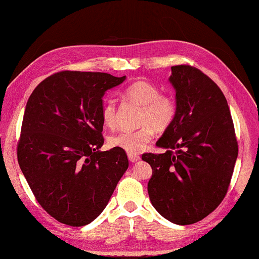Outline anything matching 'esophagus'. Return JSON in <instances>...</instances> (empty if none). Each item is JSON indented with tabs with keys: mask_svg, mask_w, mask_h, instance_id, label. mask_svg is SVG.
<instances>
[{
	"mask_svg": "<svg viewBox=\"0 0 259 259\" xmlns=\"http://www.w3.org/2000/svg\"><path fill=\"white\" fill-rule=\"evenodd\" d=\"M128 158H129V161L133 162V163L140 161V159H141L140 156L136 155V154H131V152H129V154H128Z\"/></svg>",
	"mask_w": 259,
	"mask_h": 259,
	"instance_id": "obj_1",
	"label": "esophagus"
}]
</instances>
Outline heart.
<instances>
[{
    "label": "heart",
    "mask_w": 259,
    "mask_h": 259,
    "mask_svg": "<svg viewBox=\"0 0 259 259\" xmlns=\"http://www.w3.org/2000/svg\"><path fill=\"white\" fill-rule=\"evenodd\" d=\"M124 94L130 101L142 105L138 115L141 125L136 129L122 130L112 135L109 143L111 147L136 154L154 138L156 130L165 131L172 125L177 107L172 96L159 93L158 87L148 81L131 83ZM101 117L103 124L109 129H115L118 125L117 109L114 101L109 100L103 104Z\"/></svg>",
    "instance_id": "b5f03b06"
}]
</instances>
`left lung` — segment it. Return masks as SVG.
<instances>
[{"mask_svg":"<svg viewBox=\"0 0 259 259\" xmlns=\"http://www.w3.org/2000/svg\"><path fill=\"white\" fill-rule=\"evenodd\" d=\"M177 114L156 145L143 154L152 169L148 194L156 210L178 225L212 212L230 185L238 144L227 98L216 83L191 65L171 67Z\"/></svg>","mask_w":259,"mask_h":259,"instance_id":"1","label":"left lung"}]
</instances>
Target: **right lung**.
<instances>
[{
    "instance_id": "1",
    "label": "right lung",
    "mask_w": 259,
    "mask_h": 259,
    "mask_svg": "<svg viewBox=\"0 0 259 259\" xmlns=\"http://www.w3.org/2000/svg\"><path fill=\"white\" fill-rule=\"evenodd\" d=\"M124 79L60 71L39 83L27 102L17 159L35 198L61 223H92L128 169L123 149L100 151L102 98Z\"/></svg>"
}]
</instances>
